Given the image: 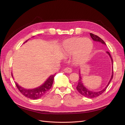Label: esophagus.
<instances>
[{
  "label": "esophagus",
  "instance_id": "esophagus-1",
  "mask_svg": "<svg viewBox=\"0 0 125 125\" xmlns=\"http://www.w3.org/2000/svg\"><path fill=\"white\" fill-rule=\"evenodd\" d=\"M64 71H65L66 73H70L72 72V69L70 68L67 67V68H66L64 69Z\"/></svg>",
  "mask_w": 125,
  "mask_h": 125
}]
</instances>
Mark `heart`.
Returning <instances> with one entry per match:
<instances>
[{"label":"heart","mask_w":125,"mask_h":125,"mask_svg":"<svg viewBox=\"0 0 125 125\" xmlns=\"http://www.w3.org/2000/svg\"><path fill=\"white\" fill-rule=\"evenodd\" d=\"M93 48L90 39L74 37L67 40L64 43V53L73 54L74 61L78 63H84L88 60Z\"/></svg>","instance_id":"1"}]
</instances>
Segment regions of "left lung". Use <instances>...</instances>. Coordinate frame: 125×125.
I'll use <instances>...</instances> for the list:
<instances>
[{"instance_id": "8db88e82", "label": "left lung", "mask_w": 125, "mask_h": 125, "mask_svg": "<svg viewBox=\"0 0 125 125\" xmlns=\"http://www.w3.org/2000/svg\"><path fill=\"white\" fill-rule=\"evenodd\" d=\"M90 34L93 41H96V42H100L102 44L106 45V44L104 42V41L102 39H101L100 37H99L95 34H92V33H90ZM107 52V54H108V55L110 56V57L111 58V60H112V62L113 64V59L112 58L111 55H110V53H109L108 52ZM80 72V71H79V82H78V85L76 87L77 90L82 95L86 97L90 98V99H92V98H95V97H98L100 95H101L102 93H104L105 91L106 90L107 86H108V85L109 84V83H110V82L111 81V80H112V79L113 78V67L112 66V74L110 80L109 81L108 83L107 84L106 86L104 89H103V90H102L101 91H92L89 90L88 89H87L85 86H84L83 84V83H82V79L81 78Z\"/></svg>"}]
</instances>
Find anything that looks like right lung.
Returning a JSON list of instances; mask_svg holds the SVG:
<instances>
[{
	"instance_id": "right-lung-1",
	"label": "right lung",
	"mask_w": 125,
	"mask_h": 125,
	"mask_svg": "<svg viewBox=\"0 0 125 125\" xmlns=\"http://www.w3.org/2000/svg\"><path fill=\"white\" fill-rule=\"evenodd\" d=\"M28 40H26L24 43L26 42ZM11 75H12V77H13L12 73H11ZM55 76V74L51 75V76L47 79V80L44 82V83H43L41 86L37 87L36 88L33 89H24L23 88H22L21 86L19 85L17 82L15 83H16V85L19 91L22 94H23L24 96L31 99L37 100L44 96L45 94L50 90L52 85V83H53Z\"/></svg>"
}]
</instances>
